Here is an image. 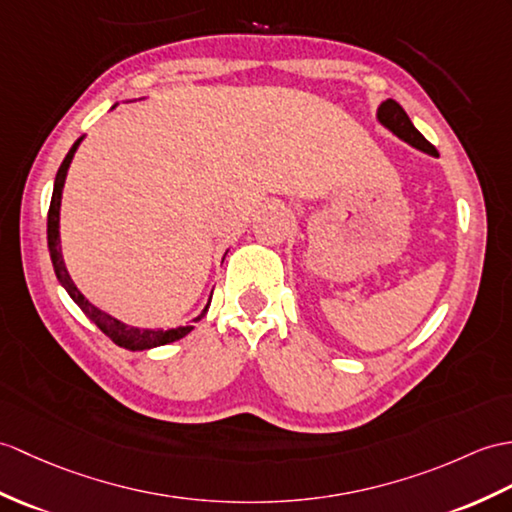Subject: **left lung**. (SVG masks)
I'll return each mask as SVG.
<instances>
[{
  "label": "left lung",
  "mask_w": 512,
  "mask_h": 512,
  "mask_svg": "<svg viewBox=\"0 0 512 512\" xmlns=\"http://www.w3.org/2000/svg\"><path fill=\"white\" fill-rule=\"evenodd\" d=\"M377 122L382 124L384 128H388L392 135H397L401 141H406V144H410L412 148H417L421 152H427V154H436V148L427 141L417 128H414V124L410 122L408 113L401 109V104H397L395 100H386L379 104L377 109Z\"/></svg>",
  "instance_id": "1"
}]
</instances>
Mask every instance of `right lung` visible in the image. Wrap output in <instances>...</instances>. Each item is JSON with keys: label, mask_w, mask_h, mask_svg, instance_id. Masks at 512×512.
<instances>
[{"label": "right lung", "mask_w": 512, "mask_h": 512, "mask_svg": "<svg viewBox=\"0 0 512 512\" xmlns=\"http://www.w3.org/2000/svg\"><path fill=\"white\" fill-rule=\"evenodd\" d=\"M117 104H113L115 109ZM85 137H80L71 150L67 152L65 161L61 163V168L56 172L54 178V192H52V202H50V211H47V248H50V257H52V264H54V272H56V279L58 283L63 285L67 290V294L74 299V303L80 307L82 312H85L95 325H98L106 336H109L117 347H124L128 351H148L154 347H163V344H170L185 338L189 331L194 329V325H185V327H172V329H144V327H130L122 320H117L115 316L102 312L100 307H95L89 299H85V294H82L76 283L71 281L67 266L63 261V253H61V233H58V222H61V198H63V187H65V178H67V170L71 165V159H74V154L80 146V141ZM211 303V301H209ZM209 303L205 305V310H202L192 323H198V320L207 314L209 310Z\"/></svg>", "instance_id": "1"}]
</instances>
